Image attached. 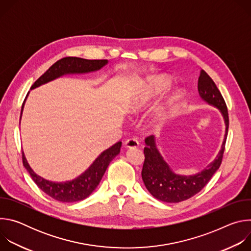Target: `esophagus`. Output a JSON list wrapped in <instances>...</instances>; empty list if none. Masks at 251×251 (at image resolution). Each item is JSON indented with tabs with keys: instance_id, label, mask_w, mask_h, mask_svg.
I'll return each instance as SVG.
<instances>
[{
	"instance_id": "34e87169",
	"label": "esophagus",
	"mask_w": 251,
	"mask_h": 251,
	"mask_svg": "<svg viewBox=\"0 0 251 251\" xmlns=\"http://www.w3.org/2000/svg\"><path fill=\"white\" fill-rule=\"evenodd\" d=\"M124 146L126 148L132 149V148H138L139 147V142L136 139H128L125 143H124Z\"/></svg>"
}]
</instances>
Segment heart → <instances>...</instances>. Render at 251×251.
I'll return each mask as SVG.
<instances>
[{
    "instance_id": "1",
    "label": "heart",
    "mask_w": 251,
    "mask_h": 251,
    "mask_svg": "<svg viewBox=\"0 0 251 251\" xmlns=\"http://www.w3.org/2000/svg\"><path fill=\"white\" fill-rule=\"evenodd\" d=\"M169 86V82L167 79L163 77H157L152 82L145 84L133 97L131 103L128 106V111L132 114L140 112L147 103L162 93ZM185 92L182 88H176L169 95V97L165 100L161 110L158 114L152 119L151 123L154 127L158 128L163 125L168 119L174 116L176 111L180 106L181 101L183 100Z\"/></svg>"
}]
</instances>
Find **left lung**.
<instances>
[{"label": "left lung", "instance_id": "8db88e82", "mask_svg": "<svg viewBox=\"0 0 251 251\" xmlns=\"http://www.w3.org/2000/svg\"><path fill=\"white\" fill-rule=\"evenodd\" d=\"M198 89L201 98L218 108L224 117L226 134L223 144L216 159L203 170L195 175L185 176L173 172L158 149L155 136L147 137L145 139V161L142 169V178L150 194L162 201L180 202L194 197L208 183L222 164L228 131L227 107L216 83L202 69L199 77Z\"/></svg>", "mask_w": 251, "mask_h": 251}]
</instances>
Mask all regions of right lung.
I'll return each mask as SVG.
<instances>
[{
  "label": "right lung",
  "instance_id": "right-lung-1",
  "mask_svg": "<svg viewBox=\"0 0 251 251\" xmlns=\"http://www.w3.org/2000/svg\"><path fill=\"white\" fill-rule=\"evenodd\" d=\"M107 63H108V60L107 59L91 60V59H84L80 57L61 58L58 61H56L54 64H52L46 71V73L32 84L30 89L37 88L43 84H46L63 75H83V74L93 73V71H97L101 69ZM26 97L22 106L20 119H22L24 105L26 100ZM121 146H122V142L119 141L110 148L103 151L94 160V162L89 166V168L85 172H83L80 176H78L77 177L74 178V180L71 181L51 182V181L46 180V178H44L43 176H39L38 174H35L33 172V170L28 165L24 152H23V164H24V167L28 172V174L30 175L33 182L37 184V186L44 193H46L52 199L62 202L79 201L89 197L93 193V191L97 188L106 169L108 168L110 162L120 153Z\"/></svg>",
  "mask_w": 251,
  "mask_h": 251
}]
</instances>
